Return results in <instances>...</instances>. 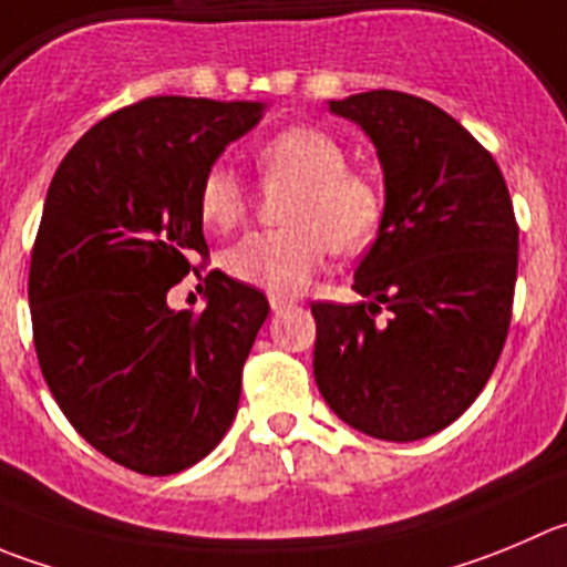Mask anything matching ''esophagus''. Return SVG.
<instances>
[{"instance_id": "esophagus-1", "label": "esophagus", "mask_w": 567, "mask_h": 567, "mask_svg": "<svg viewBox=\"0 0 567 567\" xmlns=\"http://www.w3.org/2000/svg\"><path fill=\"white\" fill-rule=\"evenodd\" d=\"M295 300L287 298V295H269V309L272 311H287L292 309Z\"/></svg>"}]
</instances>
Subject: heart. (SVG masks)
<instances>
[{"label":"heart","instance_id":"heart-1","mask_svg":"<svg viewBox=\"0 0 567 567\" xmlns=\"http://www.w3.org/2000/svg\"><path fill=\"white\" fill-rule=\"evenodd\" d=\"M256 164L269 181H292L284 203V228L256 230L223 256L230 278L295 295L315 278L333 250L355 252L375 236L384 214L381 188L368 172L344 164V147L311 125H292L256 150ZM206 228L234 230L245 223L250 197L230 166L214 164L197 192Z\"/></svg>","mask_w":567,"mask_h":567}]
</instances>
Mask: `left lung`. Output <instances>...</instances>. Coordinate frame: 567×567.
Wrapping results in <instances>:
<instances>
[{"mask_svg": "<svg viewBox=\"0 0 567 567\" xmlns=\"http://www.w3.org/2000/svg\"><path fill=\"white\" fill-rule=\"evenodd\" d=\"M328 107L375 144L384 214L353 278L368 300L311 303L317 386L361 434L423 440L476 401L504 350L517 278L509 192L493 155L429 100L381 89Z\"/></svg>", "mask_w": 567, "mask_h": 567, "instance_id": "8db88e82", "label": "left lung"}]
</instances>
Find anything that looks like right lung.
Listing matches in <instances>:
<instances>
[{
	"mask_svg": "<svg viewBox=\"0 0 567 567\" xmlns=\"http://www.w3.org/2000/svg\"><path fill=\"white\" fill-rule=\"evenodd\" d=\"M261 116L264 102L150 96L91 127L47 192L30 258L38 364L78 434L144 476L212 454L239 409L267 298L219 269L203 311L166 295L208 256L199 181Z\"/></svg>",
	"mask_w": 567,
	"mask_h": 567,
	"instance_id": "add662e5",
	"label": "right lung"
}]
</instances>
